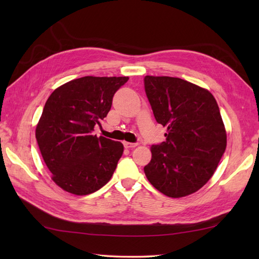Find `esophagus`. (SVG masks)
I'll return each mask as SVG.
<instances>
[{
  "mask_svg": "<svg viewBox=\"0 0 259 259\" xmlns=\"http://www.w3.org/2000/svg\"><path fill=\"white\" fill-rule=\"evenodd\" d=\"M123 146L124 148H128V149H133V148L138 146V144L137 142H123Z\"/></svg>",
  "mask_w": 259,
  "mask_h": 259,
  "instance_id": "obj_1",
  "label": "esophagus"
}]
</instances>
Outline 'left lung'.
<instances>
[{"mask_svg": "<svg viewBox=\"0 0 259 259\" xmlns=\"http://www.w3.org/2000/svg\"><path fill=\"white\" fill-rule=\"evenodd\" d=\"M145 91L166 141L151 146L144 170L157 190L180 198L199 190L212 177L226 150L227 136L216 99L191 82L146 75Z\"/></svg>", "mask_w": 259, "mask_h": 259, "instance_id": "8db88e82", "label": "left lung"}]
</instances>
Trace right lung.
Wrapping results in <instances>:
<instances>
[{"instance_id": "add662e5", "label": "right lung", "mask_w": 259, "mask_h": 259, "mask_svg": "<svg viewBox=\"0 0 259 259\" xmlns=\"http://www.w3.org/2000/svg\"><path fill=\"white\" fill-rule=\"evenodd\" d=\"M128 76H83L54 90L46 102L35 138L52 180L84 196L111 179L123 145L92 134L107 117L114 93Z\"/></svg>"}]
</instances>
